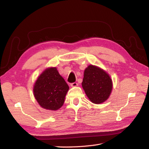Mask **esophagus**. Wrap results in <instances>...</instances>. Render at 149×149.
<instances>
[{
  "instance_id": "34e87169",
  "label": "esophagus",
  "mask_w": 149,
  "mask_h": 149,
  "mask_svg": "<svg viewBox=\"0 0 149 149\" xmlns=\"http://www.w3.org/2000/svg\"><path fill=\"white\" fill-rule=\"evenodd\" d=\"M70 85L71 87H76V86H78V84L77 83H71Z\"/></svg>"
}]
</instances>
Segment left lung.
I'll use <instances>...</instances> for the list:
<instances>
[{
	"instance_id": "obj_1",
	"label": "left lung",
	"mask_w": 149,
	"mask_h": 149,
	"mask_svg": "<svg viewBox=\"0 0 149 149\" xmlns=\"http://www.w3.org/2000/svg\"><path fill=\"white\" fill-rule=\"evenodd\" d=\"M112 86L109 74L101 68L90 65L84 70L82 87L93 103L105 102L112 92Z\"/></svg>"
}]
</instances>
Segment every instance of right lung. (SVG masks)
Listing matches in <instances>:
<instances>
[{
	"label": "right lung",
	"mask_w": 149,
	"mask_h": 149,
	"mask_svg": "<svg viewBox=\"0 0 149 149\" xmlns=\"http://www.w3.org/2000/svg\"><path fill=\"white\" fill-rule=\"evenodd\" d=\"M69 86L56 67L47 68L33 86V95L43 109L56 111L63 105Z\"/></svg>",
	"instance_id": "1"
}]
</instances>
